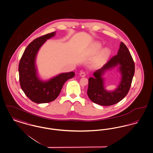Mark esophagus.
Masks as SVG:
<instances>
[{"mask_svg":"<svg viewBox=\"0 0 153 153\" xmlns=\"http://www.w3.org/2000/svg\"><path fill=\"white\" fill-rule=\"evenodd\" d=\"M80 76H81V77H85V76H86V73L85 72H84V71H82V72H80Z\"/></svg>","mask_w":153,"mask_h":153,"instance_id":"1","label":"esophagus"}]
</instances>
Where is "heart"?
Here are the masks:
<instances>
[{
    "label": "heart",
    "instance_id": "heart-1",
    "mask_svg": "<svg viewBox=\"0 0 153 153\" xmlns=\"http://www.w3.org/2000/svg\"><path fill=\"white\" fill-rule=\"evenodd\" d=\"M101 48V45L100 44L97 43V44H95V51H99L100 49ZM109 53H110V51H109V50L108 49L105 48V49H103L101 52V53L100 54V56H99L100 59L101 60H105L108 58V56H109Z\"/></svg>",
    "mask_w": 153,
    "mask_h": 153
}]
</instances>
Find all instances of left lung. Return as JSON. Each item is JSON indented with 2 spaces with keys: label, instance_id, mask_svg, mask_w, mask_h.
Wrapping results in <instances>:
<instances>
[{
  "label": "left lung",
  "instance_id": "8db88e82",
  "mask_svg": "<svg viewBox=\"0 0 153 153\" xmlns=\"http://www.w3.org/2000/svg\"><path fill=\"white\" fill-rule=\"evenodd\" d=\"M118 64L122 74V80L118 88L114 92L106 91L101 76L104 71ZM134 62L128 48L122 42L118 54L111 57L103 67L94 73V77L88 79L87 95L95 104L104 106L112 105L120 101L128 94L134 74Z\"/></svg>",
  "mask_w": 153,
  "mask_h": 153
}]
</instances>
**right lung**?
Returning <instances> with one entry per match:
<instances>
[{
    "label": "right lung",
    "instance_id": "right-lung-1",
    "mask_svg": "<svg viewBox=\"0 0 153 153\" xmlns=\"http://www.w3.org/2000/svg\"><path fill=\"white\" fill-rule=\"evenodd\" d=\"M55 34L53 32L41 36L32 41L25 49L19 65V81L22 89L27 97L37 104L48 103L59 95L63 84L74 76L73 71L64 73L48 82H42L36 76L35 59L42 45Z\"/></svg>",
    "mask_w": 153,
    "mask_h": 153
}]
</instances>
